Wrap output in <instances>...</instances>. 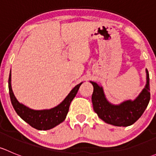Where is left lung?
Instances as JSON below:
<instances>
[{
    "label": "left lung",
    "instance_id": "left-lung-1",
    "mask_svg": "<svg viewBox=\"0 0 156 156\" xmlns=\"http://www.w3.org/2000/svg\"><path fill=\"white\" fill-rule=\"evenodd\" d=\"M146 83L144 89L133 100H127L119 104L111 103L106 99L103 87L94 81L92 103L94 110L100 119L109 125L127 127L136 122L147 107L150 100L149 75L146 69Z\"/></svg>",
    "mask_w": 156,
    "mask_h": 156
}]
</instances>
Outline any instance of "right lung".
Segmentation results:
<instances>
[{"label": "right lung", "mask_w": 156, "mask_h": 156, "mask_svg": "<svg viewBox=\"0 0 156 156\" xmlns=\"http://www.w3.org/2000/svg\"><path fill=\"white\" fill-rule=\"evenodd\" d=\"M83 82L77 84L67 97L55 107L49 109L34 110L25 106L23 103H20L16 98L11 86V70L9 75L8 87L10 97L12 106L16 112L23 121L31 125L34 128L39 130H46L53 128L62 123L66 119L67 113L69 112V106L71 102L75 98V95L78 93L80 86Z\"/></svg>", "instance_id": "right-lung-1"}]
</instances>
